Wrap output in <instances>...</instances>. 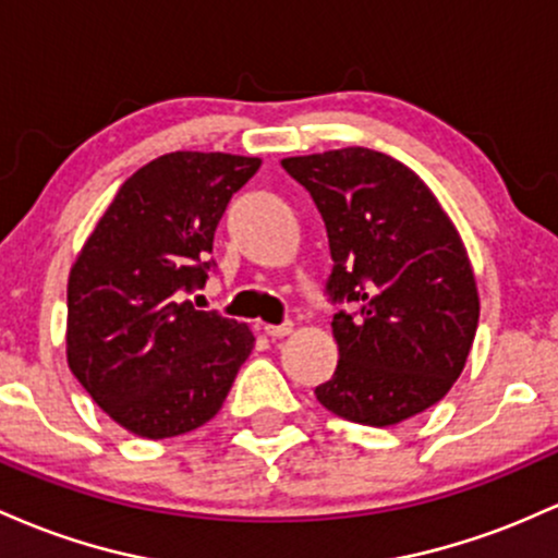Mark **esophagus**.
I'll use <instances>...</instances> for the list:
<instances>
[{
	"label": "esophagus",
	"instance_id": "obj_1",
	"mask_svg": "<svg viewBox=\"0 0 558 558\" xmlns=\"http://www.w3.org/2000/svg\"><path fill=\"white\" fill-rule=\"evenodd\" d=\"M263 331H266L268 337H287V335H292V322L266 324V327H263Z\"/></svg>",
	"mask_w": 558,
	"mask_h": 558
}]
</instances>
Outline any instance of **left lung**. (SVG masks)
I'll list each match as a JSON object with an SVG mask.
<instances>
[{"instance_id": "obj_1", "label": "left lung", "mask_w": 558, "mask_h": 558, "mask_svg": "<svg viewBox=\"0 0 558 558\" xmlns=\"http://www.w3.org/2000/svg\"><path fill=\"white\" fill-rule=\"evenodd\" d=\"M311 192L331 250L340 361L316 398L331 414L390 427L435 405L464 372L480 322L466 247L429 186L366 147L281 160Z\"/></svg>"}]
</instances>
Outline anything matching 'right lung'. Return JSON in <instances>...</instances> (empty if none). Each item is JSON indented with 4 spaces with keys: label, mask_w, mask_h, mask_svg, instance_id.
Here are the masks:
<instances>
[{
    "label": "right lung",
    "mask_w": 558,
    "mask_h": 558,
    "mask_svg": "<svg viewBox=\"0 0 558 558\" xmlns=\"http://www.w3.org/2000/svg\"><path fill=\"white\" fill-rule=\"evenodd\" d=\"M258 158L168 153L126 179L68 277V366L112 422L147 440L221 411L255 337L186 292L216 263L213 234Z\"/></svg>",
    "instance_id": "add662e5"
}]
</instances>
